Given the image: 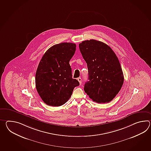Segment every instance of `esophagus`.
<instances>
[{"mask_svg": "<svg viewBox=\"0 0 151 151\" xmlns=\"http://www.w3.org/2000/svg\"><path fill=\"white\" fill-rule=\"evenodd\" d=\"M77 80L78 81V82H79V83H80V84H81V83H82V79H81V78H80V77L78 78H77Z\"/></svg>", "mask_w": 151, "mask_h": 151, "instance_id": "1", "label": "esophagus"}]
</instances>
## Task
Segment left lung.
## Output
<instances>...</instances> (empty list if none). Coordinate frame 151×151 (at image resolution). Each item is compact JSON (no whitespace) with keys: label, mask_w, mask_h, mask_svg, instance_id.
Returning a JSON list of instances; mask_svg holds the SVG:
<instances>
[{"label":"left lung","mask_w":151,"mask_h":151,"mask_svg":"<svg viewBox=\"0 0 151 151\" xmlns=\"http://www.w3.org/2000/svg\"><path fill=\"white\" fill-rule=\"evenodd\" d=\"M79 48L88 69L89 81L84 84V91L94 102H109L124 81L116 55L106 44L94 40L83 41Z\"/></svg>","instance_id":"1"}]
</instances>
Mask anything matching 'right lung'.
Listing matches in <instances>:
<instances>
[{
  "mask_svg": "<svg viewBox=\"0 0 151 151\" xmlns=\"http://www.w3.org/2000/svg\"><path fill=\"white\" fill-rule=\"evenodd\" d=\"M76 44L61 43L50 47L44 54L37 68L35 83L37 92L45 104L54 107L65 104L78 81L72 78L69 61Z\"/></svg>",
  "mask_w": 151,
  "mask_h": 151,
  "instance_id": "right-lung-1",
  "label": "right lung"
}]
</instances>
